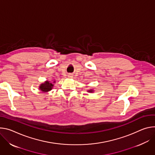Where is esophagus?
<instances>
[{"instance_id": "obj_1", "label": "esophagus", "mask_w": 155, "mask_h": 155, "mask_svg": "<svg viewBox=\"0 0 155 155\" xmlns=\"http://www.w3.org/2000/svg\"><path fill=\"white\" fill-rule=\"evenodd\" d=\"M68 77L69 78H73V75H72L71 74H68Z\"/></svg>"}]
</instances>
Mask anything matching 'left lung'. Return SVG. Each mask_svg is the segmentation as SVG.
<instances>
[{
    "instance_id": "obj_1",
    "label": "left lung",
    "mask_w": 155,
    "mask_h": 155,
    "mask_svg": "<svg viewBox=\"0 0 155 155\" xmlns=\"http://www.w3.org/2000/svg\"><path fill=\"white\" fill-rule=\"evenodd\" d=\"M94 92V89H89V90H87V92H89V93H93Z\"/></svg>"
}]
</instances>
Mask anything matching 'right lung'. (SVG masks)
<instances>
[{"instance_id":"add662e5","label":"right lung","mask_w":155,"mask_h":155,"mask_svg":"<svg viewBox=\"0 0 155 155\" xmlns=\"http://www.w3.org/2000/svg\"><path fill=\"white\" fill-rule=\"evenodd\" d=\"M55 83V80L51 81H45L44 83H42L41 84H40V85L39 86V89L41 92L44 93L49 92L53 89Z\"/></svg>"}]
</instances>
